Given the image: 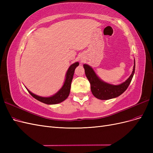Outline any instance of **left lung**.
Wrapping results in <instances>:
<instances>
[{"label":"left lung","mask_w":153,"mask_h":153,"mask_svg":"<svg viewBox=\"0 0 153 153\" xmlns=\"http://www.w3.org/2000/svg\"><path fill=\"white\" fill-rule=\"evenodd\" d=\"M85 75L91 84V90L92 94L96 98L101 100H106L116 98L127 89L130 84L135 70V62H134L133 69L131 75L124 82L118 85H111L101 80L97 76L93 69L87 64H84Z\"/></svg>","instance_id":"obj_1"}]
</instances>
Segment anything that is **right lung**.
<instances>
[{"label": "right lung", "instance_id": "right-lung-1", "mask_svg": "<svg viewBox=\"0 0 153 153\" xmlns=\"http://www.w3.org/2000/svg\"><path fill=\"white\" fill-rule=\"evenodd\" d=\"M78 65H79V63L77 62L71 64L70 67L68 68V70L67 71L66 76V80H65V82H64L63 86L56 94H54L52 96L48 97V98H44V97H41L32 93L30 91H29L27 89L33 98L45 104L53 105V104H57L59 103H61L62 101H64L68 98L69 94L74 72H75V68Z\"/></svg>", "mask_w": 153, "mask_h": 153}]
</instances>
